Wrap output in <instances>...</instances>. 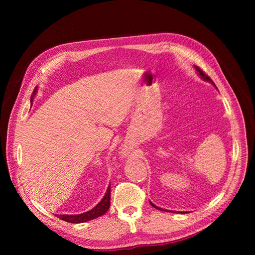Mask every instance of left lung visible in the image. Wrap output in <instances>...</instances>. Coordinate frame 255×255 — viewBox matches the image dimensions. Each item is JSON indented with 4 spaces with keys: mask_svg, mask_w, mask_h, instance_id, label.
I'll return each mask as SVG.
<instances>
[{
    "mask_svg": "<svg viewBox=\"0 0 255 255\" xmlns=\"http://www.w3.org/2000/svg\"><path fill=\"white\" fill-rule=\"evenodd\" d=\"M195 67V69H196V71H197V73H198V75L200 76V78H201L202 80H204L205 82H210L211 84H213L214 85V86L216 87V85L214 84V82L210 79V78H208V76L206 75V74H204L203 73V71L201 70V69H200V68H198L197 66H194ZM216 88H217V87H216ZM150 204L153 206V207H155L156 208V210H159V211H163V212H172V213H177V214H186V213H188V212H174V211H168V210H165V208H161V207H158V206H156L155 204H153L151 201H150Z\"/></svg>",
    "mask_w": 255,
    "mask_h": 255,
    "instance_id": "8db88e82",
    "label": "left lung"
}]
</instances>
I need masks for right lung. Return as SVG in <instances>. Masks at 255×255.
<instances>
[{
	"label": "right lung",
	"instance_id": "1",
	"mask_svg": "<svg viewBox=\"0 0 255 255\" xmlns=\"http://www.w3.org/2000/svg\"><path fill=\"white\" fill-rule=\"evenodd\" d=\"M36 91L37 89L35 90L32 98L35 97ZM30 102H33V99H30ZM110 206H111V184L109 185V187H107V190L101 201H100L94 208H91L90 211L79 214V215H56V216L58 218L63 219L64 221L70 222V223H83L92 219H96L100 217V216L104 215L107 212V210L110 208Z\"/></svg>",
	"mask_w": 255,
	"mask_h": 255
}]
</instances>
